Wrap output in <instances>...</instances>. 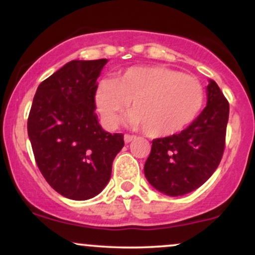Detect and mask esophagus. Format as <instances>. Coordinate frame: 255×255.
Listing matches in <instances>:
<instances>
[{
    "instance_id": "obj_1",
    "label": "esophagus",
    "mask_w": 255,
    "mask_h": 255,
    "mask_svg": "<svg viewBox=\"0 0 255 255\" xmlns=\"http://www.w3.org/2000/svg\"><path fill=\"white\" fill-rule=\"evenodd\" d=\"M135 135H130V134H125V141L126 142H130L135 139Z\"/></svg>"
}]
</instances>
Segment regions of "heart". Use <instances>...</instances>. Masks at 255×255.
Masks as SVG:
<instances>
[{"label":"heart","mask_w":255,"mask_h":255,"mask_svg":"<svg viewBox=\"0 0 255 255\" xmlns=\"http://www.w3.org/2000/svg\"><path fill=\"white\" fill-rule=\"evenodd\" d=\"M131 101L130 126L153 137L170 136L197 119L204 89L197 78L162 66L131 67L116 81L99 84L96 104L109 127L119 125Z\"/></svg>","instance_id":"1"}]
</instances>
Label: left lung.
I'll return each mask as SVG.
<instances>
[{
	"mask_svg": "<svg viewBox=\"0 0 255 255\" xmlns=\"http://www.w3.org/2000/svg\"><path fill=\"white\" fill-rule=\"evenodd\" d=\"M229 103L213 80L207 86V105L181 133L152 140L145 176L170 197L187 194L211 177L225 148Z\"/></svg>",
	"mask_w": 255,
	"mask_h": 255,
	"instance_id": "8db88e82",
	"label": "left lung"
}]
</instances>
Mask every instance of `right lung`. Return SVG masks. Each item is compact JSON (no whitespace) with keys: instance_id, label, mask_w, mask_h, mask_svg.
I'll return each instance as SVG.
<instances>
[{"instance_id":"add662e5","label":"right lung","mask_w":255,"mask_h":255,"mask_svg":"<svg viewBox=\"0 0 255 255\" xmlns=\"http://www.w3.org/2000/svg\"><path fill=\"white\" fill-rule=\"evenodd\" d=\"M107 58L74 60L38 86L27 120L40 172L52 188L73 200L99 194L111 176L124 134H110L96 114L97 78Z\"/></svg>"}]
</instances>
